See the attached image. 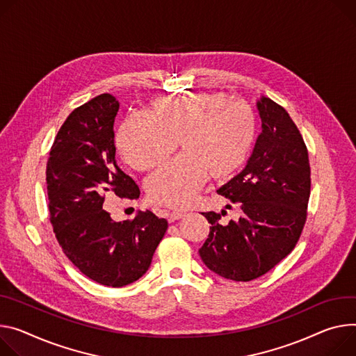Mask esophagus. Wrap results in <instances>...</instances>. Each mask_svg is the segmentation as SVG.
<instances>
[{
  "mask_svg": "<svg viewBox=\"0 0 356 356\" xmlns=\"http://www.w3.org/2000/svg\"><path fill=\"white\" fill-rule=\"evenodd\" d=\"M183 216H184L183 211H170V213L168 214V220H169V222H175L176 220L181 218Z\"/></svg>",
  "mask_w": 356,
  "mask_h": 356,
  "instance_id": "1",
  "label": "esophagus"
}]
</instances>
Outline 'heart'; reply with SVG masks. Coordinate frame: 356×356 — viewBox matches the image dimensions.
I'll list each match as a JSON object with an SVG mask.
<instances>
[{"mask_svg":"<svg viewBox=\"0 0 356 356\" xmlns=\"http://www.w3.org/2000/svg\"><path fill=\"white\" fill-rule=\"evenodd\" d=\"M146 113L120 124L116 146L129 166L146 172L163 163L179 140L181 154L146 181L149 199L161 206L184 207L206 177L217 183L234 177L257 139L252 108L222 92L156 98Z\"/></svg>","mask_w":356,"mask_h":356,"instance_id":"heart-1","label":"heart"}]
</instances>
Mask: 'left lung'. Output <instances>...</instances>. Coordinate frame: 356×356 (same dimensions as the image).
Returning <instances> with one entry per match:
<instances>
[{"mask_svg": "<svg viewBox=\"0 0 356 356\" xmlns=\"http://www.w3.org/2000/svg\"><path fill=\"white\" fill-rule=\"evenodd\" d=\"M257 108L263 132L247 166L217 190L237 203L240 218L222 225L220 214L203 213L211 227L199 254L209 270L233 281L264 275L294 250L311 191L308 150L298 127L270 98L263 96Z\"/></svg>", "mask_w": 356, "mask_h": 356, "instance_id": "left-lung-1", "label": "left lung"}]
</instances>
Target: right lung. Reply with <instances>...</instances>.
<instances>
[{"label":"right lung","mask_w":356,"mask_h":356,"mask_svg":"<svg viewBox=\"0 0 356 356\" xmlns=\"http://www.w3.org/2000/svg\"><path fill=\"white\" fill-rule=\"evenodd\" d=\"M115 96L102 93L60 126L47 163L49 220L62 251L88 278L106 286L139 280L150 267L168 221L152 211L115 221L105 197L139 199L140 190L115 160Z\"/></svg>","instance_id":"obj_1"}]
</instances>
